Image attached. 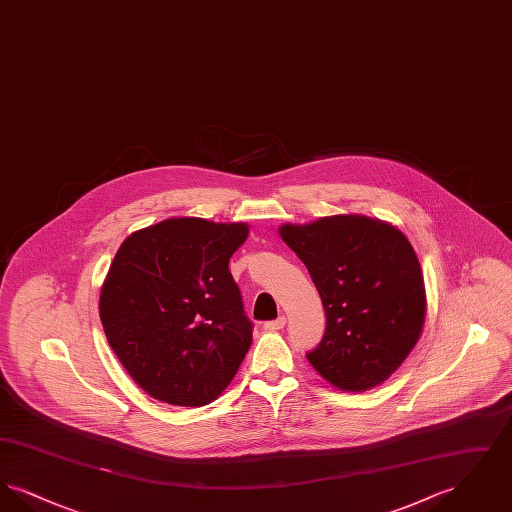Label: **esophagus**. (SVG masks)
<instances>
[{"instance_id": "obj_1", "label": "esophagus", "mask_w": 512, "mask_h": 512, "mask_svg": "<svg viewBox=\"0 0 512 512\" xmlns=\"http://www.w3.org/2000/svg\"><path fill=\"white\" fill-rule=\"evenodd\" d=\"M286 326V317H278L276 320H268L265 322L267 330H282Z\"/></svg>"}]
</instances>
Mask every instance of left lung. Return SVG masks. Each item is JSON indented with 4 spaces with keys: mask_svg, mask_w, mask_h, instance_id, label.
<instances>
[{
    "mask_svg": "<svg viewBox=\"0 0 512 512\" xmlns=\"http://www.w3.org/2000/svg\"><path fill=\"white\" fill-rule=\"evenodd\" d=\"M278 232L305 263L326 313L309 363L343 391L388 380L413 351L426 315L422 268L407 236L363 215L284 224Z\"/></svg>",
    "mask_w": 512,
    "mask_h": 512,
    "instance_id": "1",
    "label": "left lung"
}]
</instances>
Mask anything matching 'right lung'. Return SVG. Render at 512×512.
Returning <instances> with one entry per match:
<instances>
[{
    "mask_svg": "<svg viewBox=\"0 0 512 512\" xmlns=\"http://www.w3.org/2000/svg\"><path fill=\"white\" fill-rule=\"evenodd\" d=\"M244 222L167 219L122 242L99 295L107 341L147 395L178 405L215 401L253 341L228 261Z\"/></svg>",
    "mask_w": 512,
    "mask_h": 512,
    "instance_id": "right-lung-1",
    "label": "right lung"
}]
</instances>
